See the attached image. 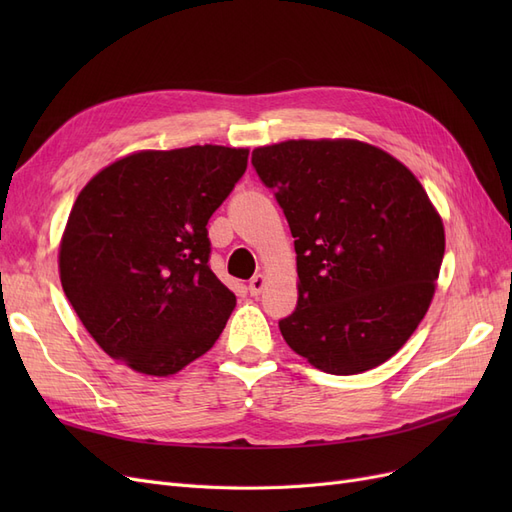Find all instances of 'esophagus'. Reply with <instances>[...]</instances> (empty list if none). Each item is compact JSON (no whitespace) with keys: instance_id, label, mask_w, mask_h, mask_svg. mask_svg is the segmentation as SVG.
<instances>
[{"instance_id":"esophagus-1","label":"esophagus","mask_w":512,"mask_h":512,"mask_svg":"<svg viewBox=\"0 0 512 512\" xmlns=\"http://www.w3.org/2000/svg\"><path fill=\"white\" fill-rule=\"evenodd\" d=\"M265 275H262V273H258V275H254L252 277V280H250V294H252V297H258V294L262 292V288H265Z\"/></svg>"}]
</instances>
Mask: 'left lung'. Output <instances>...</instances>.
<instances>
[{"mask_svg": "<svg viewBox=\"0 0 512 512\" xmlns=\"http://www.w3.org/2000/svg\"><path fill=\"white\" fill-rule=\"evenodd\" d=\"M294 237L299 301L280 320L314 367L352 376L384 363L427 314L444 226L389 153L359 141H286L252 151Z\"/></svg>", "mask_w": 512, "mask_h": 512, "instance_id": "8db88e82", "label": "left lung"}]
</instances>
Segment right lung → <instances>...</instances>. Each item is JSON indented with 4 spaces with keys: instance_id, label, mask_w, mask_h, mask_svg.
Wrapping results in <instances>:
<instances>
[{
    "instance_id": "1",
    "label": "right lung",
    "mask_w": 512,
    "mask_h": 512,
    "mask_svg": "<svg viewBox=\"0 0 512 512\" xmlns=\"http://www.w3.org/2000/svg\"><path fill=\"white\" fill-rule=\"evenodd\" d=\"M247 149L141 151L91 179L59 245L66 297L98 346L149 376L177 374L235 309L209 267V218L247 168Z\"/></svg>"
}]
</instances>
